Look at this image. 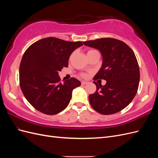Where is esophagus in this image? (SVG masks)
<instances>
[{"label": "esophagus", "instance_id": "obj_1", "mask_svg": "<svg viewBox=\"0 0 158 158\" xmlns=\"http://www.w3.org/2000/svg\"><path fill=\"white\" fill-rule=\"evenodd\" d=\"M86 84H87V82H85V81H82V82H81V84H82V85H85Z\"/></svg>", "mask_w": 158, "mask_h": 158}]
</instances>
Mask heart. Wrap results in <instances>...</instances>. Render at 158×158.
Wrapping results in <instances>:
<instances>
[{
    "label": "heart",
    "instance_id": "obj_1",
    "mask_svg": "<svg viewBox=\"0 0 158 158\" xmlns=\"http://www.w3.org/2000/svg\"><path fill=\"white\" fill-rule=\"evenodd\" d=\"M91 51H92V50H91ZM86 76V75H85V74H83V76Z\"/></svg>",
    "mask_w": 158,
    "mask_h": 158
}]
</instances>
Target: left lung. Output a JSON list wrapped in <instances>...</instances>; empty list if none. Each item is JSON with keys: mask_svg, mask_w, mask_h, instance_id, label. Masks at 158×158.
I'll list each match as a JSON object with an SVG mask.
<instances>
[{"mask_svg": "<svg viewBox=\"0 0 158 158\" xmlns=\"http://www.w3.org/2000/svg\"><path fill=\"white\" fill-rule=\"evenodd\" d=\"M84 45L101 52L102 64L94 80H106L104 85L95 82L96 92L89 95L90 105L97 112L111 114L127 107L136 94L140 70L135 52L125 43L112 38L84 41Z\"/></svg>", "mask_w": 158, "mask_h": 158, "instance_id": "obj_1", "label": "left lung"}]
</instances>
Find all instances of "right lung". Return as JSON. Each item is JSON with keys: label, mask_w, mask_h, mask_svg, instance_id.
Masks as SVG:
<instances>
[{"label": "right lung", "mask_w": 158, "mask_h": 158, "mask_svg": "<svg viewBox=\"0 0 158 158\" xmlns=\"http://www.w3.org/2000/svg\"><path fill=\"white\" fill-rule=\"evenodd\" d=\"M81 41L70 42L47 37L31 45L20 65V85L31 106L47 114H56L68 106L73 90L81 85L71 78L60 82L59 72L68 67L69 57Z\"/></svg>", "instance_id": "1"}]
</instances>
